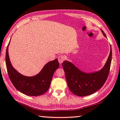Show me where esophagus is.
<instances>
[{
  "instance_id": "34e87169",
  "label": "esophagus",
  "mask_w": 120,
  "mask_h": 120,
  "mask_svg": "<svg viewBox=\"0 0 120 120\" xmlns=\"http://www.w3.org/2000/svg\"><path fill=\"white\" fill-rule=\"evenodd\" d=\"M64 60H65V58H64V56H63V55H60L58 57V62L59 63H60V64H62L63 62H64Z\"/></svg>"
}]
</instances>
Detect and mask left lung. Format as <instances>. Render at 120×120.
Here are the masks:
<instances>
[{
  "mask_svg": "<svg viewBox=\"0 0 120 120\" xmlns=\"http://www.w3.org/2000/svg\"><path fill=\"white\" fill-rule=\"evenodd\" d=\"M102 34L106 37L102 30ZM112 58L110 52L105 65L98 72L87 74L79 70L74 64L68 61L62 63L65 74L68 86L74 94L79 96H86L95 93L102 88L108 77Z\"/></svg>",
  "mask_w": 120,
  "mask_h": 120,
  "instance_id": "8db88e82",
  "label": "left lung"
}]
</instances>
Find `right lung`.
<instances>
[{
    "mask_svg": "<svg viewBox=\"0 0 120 120\" xmlns=\"http://www.w3.org/2000/svg\"><path fill=\"white\" fill-rule=\"evenodd\" d=\"M8 43L6 51V65L9 78L16 89L28 96H39L44 94L50 87L53 75L59 67L58 60L49 62L37 75L32 77L23 76L13 68L8 53Z\"/></svg>",
    "mask_w": 120,
    "mask_h": 120,
    "instance_id": "obj_1",
    "label": "right lung"
}]
</instances>
